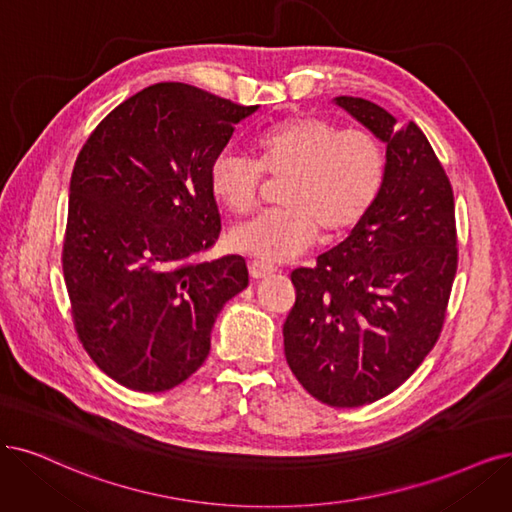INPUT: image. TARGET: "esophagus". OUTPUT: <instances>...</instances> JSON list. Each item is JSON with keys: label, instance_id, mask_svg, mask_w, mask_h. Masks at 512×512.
Wrapping results in <instances>:
<instances>
[{"label": "esophagus", "instance_id": "34e87169", "mask_svg": "<svg viewBox=\"0 0 512 512\" xmlns=\"http://www.w3.org/2000/svg\"><path fill=\"white\" fill-rule=\"evenodd\" d=\"M272 272H274V268L268 266V263H263V261H251V263H249V274H251V278H255V280L266 278V276L272 274Z\"/></svg>", "mask_w": 512, "mask_h": 512}]
</instances>
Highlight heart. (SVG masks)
<instances>
[{"mask_svg": "<svg viewBox=\"0 0 512 512\" xmlns=\"http://www.w3.org/2000/svg\"><path fill=\"white\" fill-rule=\"evenodd\" d=\"M257 162L234 149L213 158L208 181L230 213L257 204L263 173L289 175L280 192L285 206L236 225L230 240L238 251L263 261H291L306 253L320 230L337 238L361 223L382 192L386 156L369 130L297 116L263 130L255 141Z\"/></svg>", "mask_w": 512, "mask_h": 512, "instance_id": "obj_1", "label": "heart"}]
</instances>
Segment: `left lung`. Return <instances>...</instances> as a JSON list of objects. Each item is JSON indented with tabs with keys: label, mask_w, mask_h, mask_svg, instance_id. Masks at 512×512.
I'll use <instances>...</instances> for the list:
<instances>
[{
	"label": "left lung",
	"mask_w": 512,
	"mask_h": 512,
	"mask_svg": "<svg viewBox=\"0 0 512 512\" xmlns=\"http://www.w3.org/2000/svg\"><path fill=\"white\" fill-rule=\"evenodd\" d=\"M386 143V177L367 217L314 268L291 274L282 335L291 371L314 399L361 407L399 388L441 335L458 270L456 206L415 122L367 99L335 97Z\"/></svg>",
	"instance_id": "left-lung-1"
}]
</instances>
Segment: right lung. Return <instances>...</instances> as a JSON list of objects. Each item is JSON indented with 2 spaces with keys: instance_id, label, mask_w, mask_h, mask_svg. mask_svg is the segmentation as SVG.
I'll return each instance as SVG.
<instances>
[{
  "instance_id": "right-lung-1",
  "label": "right lung",
  "mask_w": 512,
  "mask_h": 512,
  "mask_svg": "<svg viewBox=\"0 0 512 512\" xmlns=\"http://www.w3.org/2000/svg\"><path fill=\"white\" fill-rule=\"evenodd\" d=\"M257 105L181 82L126 99L73 166L63 274L75 331L105 375L164 392L198 371L225 306L249 285L240 255L213 261V158Z\"/></svg>"
}]
</instances>
